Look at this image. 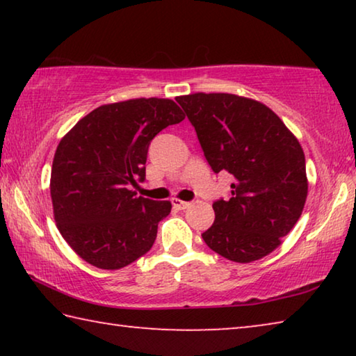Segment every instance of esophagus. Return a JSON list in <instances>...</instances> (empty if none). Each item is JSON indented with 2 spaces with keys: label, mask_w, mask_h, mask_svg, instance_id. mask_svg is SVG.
Wrapping results in <instances>:
<instances>
[{
  "label": "esophagus",
  "mask_w": 356,
  "mask_h": 356,
  "mask_svg": "<svg viewBox=\"0 0 356 356\" xmlns=\"http://www.w3.org/2000/svg\"><path fill=\"white\" fill-rule=\"evenodd\" d=\"M172 207L177 209V210H185V209L190 207V202L180 201V200H172Z\"/></svg>",
  "instance_id": "esophagus-1"
}]
</instances>
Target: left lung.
<instances>
[{
    "mask_svg": "<svg viewBox=\"0 0 356 356\" xmlns=\"http://www.w3.org/2000/svg\"><path fill=\"white\" fill-rule=\"evenodd\" d=\"M176 100L212 171L234 176L227 200L213 202L215 221L202 234L204 242L240 264L270 254L298 221L308 196L297 138L261 102L222 92Z\"/></svg>",
    "mask_w": 356,
    "mask_h": 356,
    "instance_id": "obj_1",
    "label": "left lung"
}]
</instances>
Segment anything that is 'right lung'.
<instances>
[{"instance_id": "1", "label": "right lung", "mask_w": 356, "mask_h": 356, "mask_svg": "<svg viewBox=\"0 0 356 356\" xmlns=\"http://www.w3.org/2000/svg\"><path fill=\"white\" fill-rule=\"evenodd\" d=\"M185 114L170 99H134L95 108L56 149L50 193L56 226L78 256L118 270L152 248L170 201L136 196L149 144Z\"/></svg>"}]
</instances>
